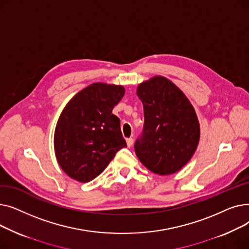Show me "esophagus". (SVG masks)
<instances>
[{
	"instance_id": "34e87169",
	"label": "esophagus",
	"mask_w": 249,
	"mask_h": 249,
	"mask_svg": "<svg viewBox=\"0 0 249 249\" xmlns=\"http://www.w3.org/2000/svg\"><path fill=\"white\" fill-rule=\"evenodd\" d=\"M126 142H127V146H128V147H131V146L133 145L134 140H133V138H127V139H126Z\"/></svg>"
}]
</instances>
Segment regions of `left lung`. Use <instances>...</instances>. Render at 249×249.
<instances>
[{
    "label": "left lung",
    "instance_id": "obj_1",
    "mask_svg": "<svg viewBox=\"0 0 249 249\" xmlns=\"http://www.w3.org/2000/svg\"><path fill=\"white\" fill-rule=\"evenodd\" d=\"M144 125L134 149L150 172L168 176L185 166L200 140V123L186 95L168 78L155 75L137 87Z\"/></svg>",
    "mask_w": 249,
    "mask_h": 249
}]
</instances>
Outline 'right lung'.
<instances>
[{
    "instance_id": "right-lung-1",
    "label": "right lung",
    "mask_w": 249,
    "mask_h": 249,
    "mask_svg": "<svg viewBox=\"0 0 249 249\" xmlns=\"http://www.w3.org/2000/svg\"><path fill=\"white\" fill-rule=\"evenodd\" d=\"M124 94L123 86L95 83L78 91L63 108L54 131V152L70 178L90 181L118 150L126 147L120 119L112 114Z\"/></svg>"
}]
</instances>
